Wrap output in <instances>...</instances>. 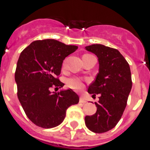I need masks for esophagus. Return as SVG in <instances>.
Returning a JSON list of instances; mask_svg holds the SVG:
<instances>
[{"label":"esophagus","instance_id":"obj_1","mask_svg":"<svg viewBox=\"0 0 150 150\" xmlns=\"http://www.w3.org/2000/svg\"><path fill=\"white\" fill-rule=\"evenodd\" d=\"M80 103H86V100H85V99L83 97V96H81V97H80Z\"/></svg>","mask_w":150,"mask_h":150}]
</instances>
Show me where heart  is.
<instances>
[{
	"mask_svg": "<svg viewBox=\"0 0 150 150\" xmlns=\"http://www.w3.org/2000/svg\"><path fill=\"white\" fill-rule=\"evenodd\" d=\"M65 62L63 64V67H65ZM67 84L71 88L76 91L82 90L84 88V83L80 78H76V77H72V78H69L67 81Z\"/></svg>",
	"mask_w": 150,
	"mask_h": 150,
	"instance_id": "b5f03b06",
	"label": "heart"
}]
</instances>
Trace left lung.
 Here are the masks:
<instances>
[{
    "label": "left lung",
    "instance_id": "obj_1",
    "mask_svg": "<svg viewBox=\"0 0 150 150\" xmlns=\"http://www.w3.org/2000/svg\"><path fill=\"white\" fill-rule=\"evenodd\" d=\"M99 60V72L89 86L88 92L99 95L95 102L96 113L85 117V123L94 133L107 132L112 129L121 118L132 88L131 69L123 56L115 48L102 44L86 47Z\"/></svg>",
    "mask_w": 150,
    "mask_h": 150
}]
</instances>
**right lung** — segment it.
<instances>
[{"instance_id":"1","label":"right lung","mask_w":150,"mask_h":150,"mask_svg":"<svg viewBox=\"0 0 150 150\" xmlns=\"http://www.w3.org/2000/svg\"><path fill=\"white\" fill-rule=\"evenodd\" d=\"M78 46L65 45L54 39L35 40L25 48L18 59L15 72L17 96L28 117L43 128L57 126L64 120L69 107L77 104L79 96L72 89L58 93L59 80L65 57Z\"/></svg>"}]
</instances>
